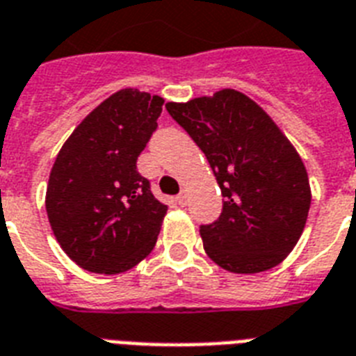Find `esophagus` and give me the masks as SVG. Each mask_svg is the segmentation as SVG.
I'll list each match as a JSON object with an SVG mask.
<instances>
[{
  "mask_svg": "<svg viewBox=\"0 0 356 356\" xmlns=\"http://www.w3.org/2000/svg\"><path fill=\"white\" fill-rule=\"evenodd\" d=\"M176 200H178V204H180L181 207L186 206V204H187V193H186V191H181L180 195L176 196Z\"/></svg>",
  "mask_w": 356,
  "mask_h": 356,
  "instance_id": "1",
  "label": "esophagus"
}]
</instances>
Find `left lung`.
I'll return each mask as SVG.
<instances>
[{"mask_svg":"<svg viewBox=\"0 0 356 356\" xmlns=\"http://www.w3.org/2000/svg\"><path fill=\"white\" fill-rule=\"evenodd\" d=\"M165 106L206 154L224 196L217 222L200 227L207 257L233 274L285 261L311 207L309 175L294 145L257 102L232 88Z\"/></svg>","mask_w":356,"mask_h":356,"instance_id":"1","label":"left lung"}]
</instances>
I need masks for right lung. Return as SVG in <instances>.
I'll list each match as a JSON object with an SVG mask.
<instances>
[{
	"label": "right lung",
	"instance_id": "1",
	"mask_svg": "<svg viewBox=\"0 0 356 356\" xmlns=\"http://www.w3.org/2000/svg\"><path fill=\"white\" fill-rule=\"evenodd\" d=\"M160 95L119 90L93 108L62 145L45 209L67 257L93 274H121L152 252L167 206L136 161L158 127Z\"/></svg>",
	"mask_w": 356,
	"mask_h": 356
}]
</instances>
